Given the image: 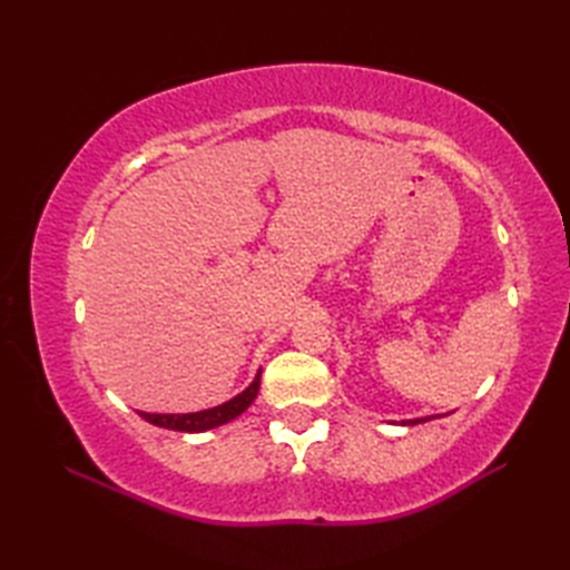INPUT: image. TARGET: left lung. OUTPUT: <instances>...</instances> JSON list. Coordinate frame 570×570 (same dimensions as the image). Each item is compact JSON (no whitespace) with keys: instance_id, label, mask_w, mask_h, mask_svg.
Returning <instances> with one entry per match:
<instances>
[{"instance_id":"8db88e82","label":"left lung","mask_w":570,"mask_h":570,"mask_svg":"<svg viewBox=\"0 0 570 570\" xmlns=\"http://www.w3.org/2000/svg\"><path fill=\"white\" fill-rule=\"evenodd\" d=\"M423 421H431L429 416L426 419H409V421H402L404 423V426H416V423H423Z\"/></svg>"}]
</instances>
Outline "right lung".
<instances>
[{
	"mask_svg": "<svg viewBox=\"0 0 570 570\" xmlns=\"http://www.w3.org/2000/svg\"><path fill=\"white\" fill-rule=\"evenodd\" d=\"M259 377H262V370L257 372V377L247 386L245 392L237 394L229 399V402L220 404V406H213V409H205V411H193V414H147V411H139L141 419H147L154 426H161V429H171V431H186V433H200V431H208V429H217L223 426V423L237 419L242 411H247L249 404L257 399L259 392Z\"/></svg>",
	"mask_w": 570,
	"mask_h": 570,
	"instance_id": "1",
	"label": "right lung"
}]
</instances>
